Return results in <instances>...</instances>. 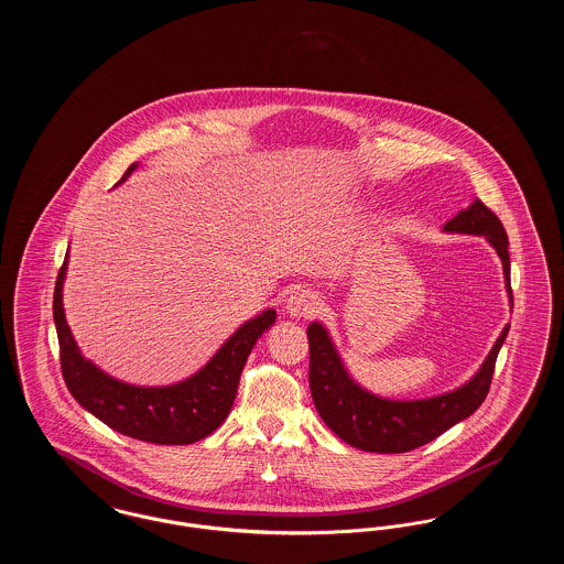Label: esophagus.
Listing matches in <instances>:
<instances>
[{
	"mask_svg": "<svg viewBox=\"0 0 564 564\" xmlns=\"http://www.w3.org/2000/svg\"><path fill=\"white\" fill-rule=\"evenodd\" d=\"M285 311L292 317H315L322 311V300L315 292L302 288L285 300Z\"/></svg>",
	"mask_w": 564,
	"mask_h": 564,
	"instance_id": "1",
	"label": "esophagus"
}]
</instances>
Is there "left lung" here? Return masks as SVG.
Segmentation results:
<instances>
[{"mask_svg": "<svg viewBox=\"0 0 564 564\" xmlns=\"http://www.w3.org/2000/svg\"><path fill=\"white\" fill-rule=\"evenodd\" d=\"M444 230L486 237V241L495 247L503 262L506 288L511 300L510 242L501 219L482 200L476 198L467 209L458 212L451 221H446ZM508 332L510 325L503 327L478 375L463 387L427 400L400 402L378 398L359 387L340 361V355L336 352L327 329L322 323L313 322L306 329L311 350L308 382L313 402L323 423L343 442L359 451L380 455L414 451L451 430L463 419L471 416L482 405L490 389L497 355L506 343Z\"/></svg>", "mask_w": 564, "mask_h": 564, "instance_id": "obj_1", "label": "left lung"}]
</instances>
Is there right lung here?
Listing matches in <instances>:
<instances>
[{
  "label": "right lung",
  "mask_w": 564,
  "mask_h": 564,
  "mask_svg": "<svg viewBox=\"0 0 564 564\" xmlns=\"http://www.w3.org/2000/svg\"><path fill=\"white\" fill-rule=\"evenodd\" d=\"M134 166L137 162L127 169L118 184L133 173ZM67 258L69 253L65 256L54 285L53 315L61 350V372L76 402L111 430L150 444H194L214 433L226 421L235 403L249 352L274 323L276 313L269 308L242 323L215 352L212 361L186 380L169 387H134L111 378L82 357L63 311Z\"/></svg>",
  "instance_id": "1"
}]
</instances>
